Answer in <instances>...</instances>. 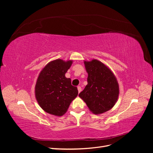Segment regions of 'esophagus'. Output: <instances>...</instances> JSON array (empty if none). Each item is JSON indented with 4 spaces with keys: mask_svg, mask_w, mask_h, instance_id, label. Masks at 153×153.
<instances>
[{
    "mask_svg": "<svg viewBox=\"0 0 153 153\" xmlns=\"http://www.w3.org/2000/svg\"><path fill=\"white\" fill-rule=\"evenodd\" d=\"M77 89H78V92H80L81 91H82V88L80 86H78L77 87Z\"/></svg>",
    "mask_w": 153,
    "mask_h": 153,
    "instance_id": "1",
    "label": "esophagus"
}]
</instances>
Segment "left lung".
<instances>
[{"label":"left lung","mask_w":153,"mask_h":153,"mask_svg":"<svg viewBox=\"0 0 153 153\" xmlns=\"http://www.w3.org/2000/svg\"><path fill=\"white\" fill-rule=\"evenodd\" d=\"M88 73L87 85L79 94L91 112L104 113L112 108L117 100L119 85L112 72L97 60L85 61Z\"/></svg>","instance_id":"1"}]
</instances>
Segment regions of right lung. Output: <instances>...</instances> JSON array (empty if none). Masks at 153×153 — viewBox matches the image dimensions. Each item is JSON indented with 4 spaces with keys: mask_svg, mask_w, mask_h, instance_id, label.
<instances>
[{
    "mask_svg": "<svg viewBox=\"0 0 153 153\" xmlns=\"http://www.w3.org/2000/svg\"><path fill=\"white\" fill-rule=\"evenodd\" d=\"M72 64L57 59L49 62L38 76L35 87L36 98L45 112L57 116L66 112L78 95L77 87L71 85L65 74Z\"/></svg>",
    "mask_w": 153,
    "mask_h": 153,
    "instance_id": "obj_1",
    "label": "right lung"
}]
</instances>
